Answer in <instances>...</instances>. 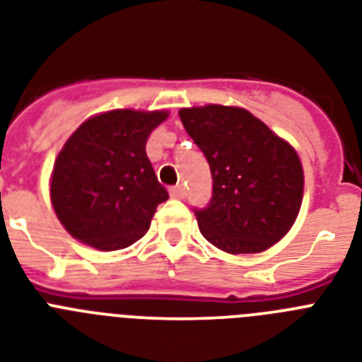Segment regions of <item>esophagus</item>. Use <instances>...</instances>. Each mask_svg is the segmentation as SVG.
<instances>
[{
	"mask_svg": "<svg viewBox=\"0 0 362 362\" xmlns=\"http://www.w3.org/2000/svg\"><path fill=\"white\" fill-rule=\"evenodd\" d=\"M170 194H172V198H185V187L183 185H177V187H172L170 188Z\"/></svg>",
	"mask_w": 362,
	"mask_h": 362,
	"instance_id": "1",
	"label": "esophagus"
}]
</instances>
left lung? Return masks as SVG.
Returning <instances> with one entry per match:
<instances>
[{
    "instance_id": "1",
    "label": "left lung",
    "mask_w": 362,
    "mask_h": 362,
    "mask_svg": "<svg viewBox=\"0 0 362 362\" xmlns=\"http://www.w3.org/2000/svg\"><path fill=\"white\" fill-rule=\"evenodd\" d=\"M179 118L213 175V198L194 209L203 237L233 255L261 253L281 240L303 198L296 149L238 107L181 109Z\"/></svg>"
}]
</instances>
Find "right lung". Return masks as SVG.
Masks as SVG:
<instances>
[{
    "mask_svg": "<svg viewBox=\"0 0 362 362\" xmlns=\"http://www.w3.org/2000/svg\"><path fill=\"white\" fill-rule=\"evenodd\" d=\"M166 110H109L66 140L53 164L52 203L71 237L101 252L142 238L157 205L168 199L146 155Z\"/></svg>",
    "mask_w": 362,
    "mask_h": 362,
    "instance_id": "obj_1",
    "label": "right lung"
}]
</instances>
